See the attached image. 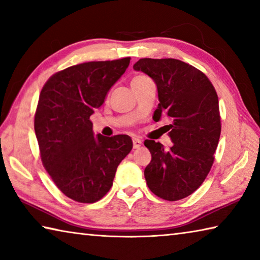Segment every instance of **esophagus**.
Returning a JSON list of instances; mask_svg holds the SVG:
<instances>
[{
  "mask_svg": "<svg viewBox=\"0 0 260 260\" xmlns=\"http://www.w3.org/2000/svg\"><path fill=\"white\" fill-rule=\"evenodd\" d=\"M141 146H142V141H141L140 139H133V147H134V149H138V148H140Z\"/></svg>",
  "mask_w": 260,
  "mask_h": 260,
  "instance_id": "esophagus-1",
  "label": "esophagus"
}]
</instances>
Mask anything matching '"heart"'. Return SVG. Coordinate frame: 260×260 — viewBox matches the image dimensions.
<instances>
[{"mask_svg": "<svg viewBox=\"0 0 260 260\" xmlns=\"http://www.w3.org/2000/svg\"><path fill=\"white\" fill-rule=\"evenodd\" d=\"M149 78L144 77V76H136L133 78V80H132V83L133 82H140V81H144V80H148Z\"/></svg>", "mask_w": 260, "mask_h": 260, "instance_id": "heart-1", "label": "heart"}]
</instances>
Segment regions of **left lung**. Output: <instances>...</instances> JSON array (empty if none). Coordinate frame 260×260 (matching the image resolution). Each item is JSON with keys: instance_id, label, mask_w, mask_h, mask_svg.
I'll return each mask as SVG.
<instances>
[{"instance_id": "obj_1", "label": "left lung", "mask_w": 260, "mask_h": 260, "mask_svg": "<svg viewBox=\"0 0 260 260\" xmlns=\"http://www.w3.org/2000/svg\"><path fill=\"white\" fill-rule=\"evenodd\" d=\"M133 69L155 81L159 104L152 119L170 118L167 131L173 142L166 149L144 141L151 153L144 178L160 199L182 200L203 183L213 164L221 132L218 95L203 72L182 60L142 58Z\"/></svg>"}]
</instances>
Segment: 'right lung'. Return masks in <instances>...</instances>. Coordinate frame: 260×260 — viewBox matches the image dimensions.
Wrapping results in <instances>:
<instances>
[{"label":"right lung","mask_w":260,"mask_h":260,"mask_svg":"<svg viewBox=\"0 0 260 260\" xmlns=\"http://www.w3.org/2000/svg\"><path fill=\"white\" fill-rule=\"evenodd\" d=\"M129 57L88 61L55 73L43 86L34 118L41 159L52 181L79 203H95L128 155V135H94L89 120L129 65Z\"/></svg>","instance_id":"1"}]
</instances>
